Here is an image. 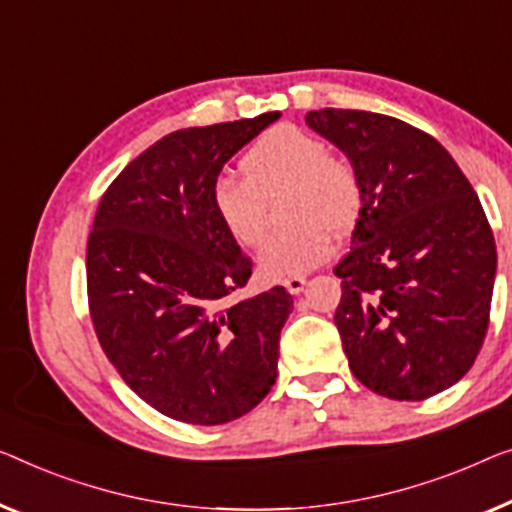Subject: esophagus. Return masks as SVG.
<instances>
[{"label": "esophagus", "instance_id": "34e87169", "mask_svg": "<svg viewBox=\"0 0 512 512\" xmlns=\"http://www.w3.org/2000/svg\"><path fill=\"white\" fill-rule=\"evenodd\" d=\"M282 285L287 287V292L289 294H301L303 292V287H305V278L303 276H292V278H287L285 282H282Z\"/></svg>", "mask_w": 512, "mask_h": 512}]
</instances>
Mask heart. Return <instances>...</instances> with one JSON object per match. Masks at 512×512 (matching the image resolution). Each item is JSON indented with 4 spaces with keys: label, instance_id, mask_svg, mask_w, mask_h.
I'll return each mask as SVG.
<instances>
[{
    "label": "heart",
    "instance_id": "b5f03b06",
    "mask_svg": "<svg viewBox=\"0 0 512 512\" xmlns=\"http://www.w3.org/2000/svg\"><path fill=\"white\" fill-rule=\"evenodd\" d=\"M243 179H218L211 207L243 248L266 239V200L285 190L282 218L292 223L266 243L259 266L266 278H292L331 255V236L354 227L363 207L361 179L349 160L294 126L269 128L239 160Z\"/></svg>",
    "mask_w": 512,
    "mask_h": 512
}]
</instances>
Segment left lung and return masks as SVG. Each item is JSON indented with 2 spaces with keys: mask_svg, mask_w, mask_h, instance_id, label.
Listing matches in <instances>:
<instances>
[{
  "mask_svg": "<svg viewBox=\"0 0 512 512\" xmlns=\"http://www.w3.org/2000/svg\"><path fill=\"white\" fill-rule=\"evenodd\" d=\"M305 124L345 151L363 207L335 310L354 377L384 398L425 400L467 375L483 347L497 246L453 156L386 114L324 108Z\"/></svg>",
  "mask_w": 512,
  "mask_h": 512,
  "instance_id": "left-lung-1",
  "label": "left lung"
}]
</instances>
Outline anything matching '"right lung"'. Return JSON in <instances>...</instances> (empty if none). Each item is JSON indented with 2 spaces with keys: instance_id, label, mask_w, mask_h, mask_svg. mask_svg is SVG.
<instances>
[{
  "instance_id": "right-lung-1",
  "label": "right lung",
  "mask_w": 512,
  "mask_h": 512,
  "mask_svg": "<svg viewBox=\"0 0 512 512\" xmlns=\"http://www.w3.org/2000/svg\"><path fill=\"white\" fill-rule=\"evenodd\" d=\"M280 112L183 128L131 160L101 197L87 241V299L105 356L163 416L220 425L278 377L294 308L285 287L232 301L253 262L211 207L223 165Z\"/></svg>"
}]
</instances>
